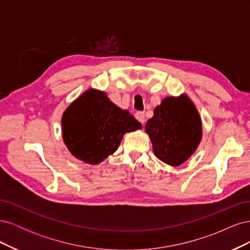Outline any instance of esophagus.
<instances>
[{
  "label": "esophagus",
  "instance_id": "obj_1",
  "mask_svg": "<svg viewBox=\"0 0 250 250\" xmlns=\"http://www.w3.org/2000/svg\"><path fill=\"white\" fill-rule=\"evenodd\" d=\"M135 118H137L139 122H141L142 124L145 123V113L144 112H137L135 113Z\"/></svg>",
  "mask_w": 250,
  "mask_h": 250
}]
</instances>
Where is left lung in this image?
<instances>
[{"instance_id":"left-lung-1","label":"left lung","mask_w":250,"mask_h":250,"mask_svg":"<svg viewBox=\"0 0 250 250\" xmlns=\"http://www.w3.org/2000/svg\"><path fill=\"white\" fill-rule=\"evenodd\" d=\"M154 155L172 167L187 162L202 139V121L188 95L166 97L145 126Z\"/></svg>"}]
</instances>
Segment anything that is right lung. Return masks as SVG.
<instances>
[{
  "label": "right lung",
  "mask_w": 250,
  "mask_h": 250,
  "mask_svg": "<svg viewBox=\"0 0 250 250\" xmlns=\"http://www.w3.org/2000/svg\"><path fill=\"white\" fill-rule=\"evenodd\" d=\"M62 140L71 154L98 165L113 154L126 132L141 129L131 113L113 104L105 92L88 88L74 100L62 118Z\"/></svg>",
  "instance_id": "obj_1"
}]
</instances>
